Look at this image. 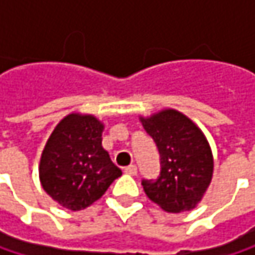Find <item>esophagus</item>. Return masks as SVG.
Here are the masks:
<instances>
[{"mask_svg": "<svg viewBox=\"0 0 255 255\" xmlns=\"http://www.w3.org/2000/svg\"><path fill=\"white\" fill-rule=\"evenodd\" d=\"M124 173L129 174V176H135L137 174V167L135 165H128V167L124 168Z\"/></svg>", "mask_w": 255, "mask_h": 255, "instance_id": "1", "label": "esophagus"}]
</instances>
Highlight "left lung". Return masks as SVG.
<instances>
[{
  "label": "left lung",
  "instance_id": "left-lung-1",
  "mask_svg": "<svg viewBox=\"0 0 255 255\" xmlns=\"http://www.w3.org/2000/svg\"><path fill=\"white\" fill-rule=\"evenodd\" d=\"M161 156L156 180H141L150 201L167 213L190 211L202 199L213 178V153L204 132L174 109L140 118Z\"/></svg>",
  "mask_w": 255,
  "mask_h": 255
}]
</instances>
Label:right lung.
Listing matches in <instances>:
<instances>
[{"label":"right lung","instance_id":"add662e5","mask_svg":"<svg viewBox=\"0 0 255 255\" xmlns=\"http://www.w3.org/2000/svg\"><path fill=\"white\" fill-rule=\"evenodd\" d=\"M103 124L71 114L54 128L41 155L42 189L62 207L79 211L100 199L123 171L102 146Z\"/></svg>","mask_w":255,"mask_h":255}]
</instances>
